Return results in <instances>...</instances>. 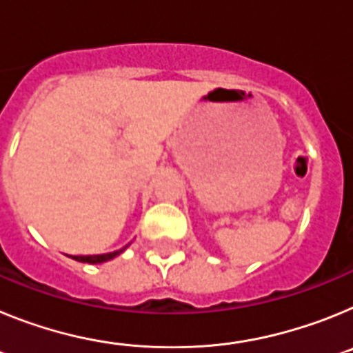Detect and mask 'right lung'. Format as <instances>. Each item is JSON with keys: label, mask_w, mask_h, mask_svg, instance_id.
<instances>
[{"label": "right lung", "mask_w": 353, "mask_h": 353, "mask_svg": "<svg viewBox=\"0 0 353 353\" xmlns=\"http://www.w3.org/2000/svg\"><path fill=\"white\" fill-rule=\"evenodd\" d=\"M125 249H127V245L125 248L118 249V251L108 252V254H93V256H70V258L76 261H83V263H104V261H108V260H113L114 256H118V254L125 251Z\"/></svg>", "instance_id": "right-lung-1"}]
</instances>
